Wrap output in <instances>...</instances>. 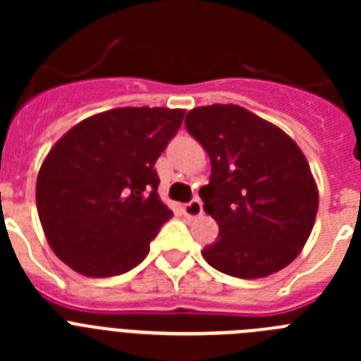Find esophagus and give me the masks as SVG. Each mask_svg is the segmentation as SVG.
Masks as SVG:
<instances>
[{"label": "esophagus", "mask_w": 361, "mask_h": 361, "mask_svg": "<svg viewBox=\"0 0 361 361\" xmlns=\"http://www.w3.org/2000/svg\"><path fill=\"white\" fill-rule=\"evenodd\" d=\"M183 209H184V215L193 219V216H199L200 213H202V202H200V199H193L191 202L184 204Z\"/></svg>", "instance_id": "34e87169"}]
</instances>
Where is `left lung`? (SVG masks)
Segmentation results:
<instances>
[{"mask_svg": "<svg viewBox=\"0 0 361 361\" xmlns=\"http://www.w3.org/2000/svg\"><path fill=\"white\" fill-rule=\"evenodd\" d=\"M184 124L212 161L209 184L199 195L219 238L204 247V260L247 280L289 266L318 212L317 183L298 145L238 104L193 108Z\"/></svg>", "mask_w": 361, "mask_h": 361, "instance_id": "left-lung-1", "label": "left lung"}]
</instances>
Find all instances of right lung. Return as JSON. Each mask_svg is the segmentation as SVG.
Returning <instances> with one entry per match:
<instances>
[{
  "label": "right lung",
  "instance_id": "obj_1",
  "mask_svg": "<svg viewBox=\"0 0 361 361\" xmlns=\"http://www.w3.org/2000/svg\"><path fill=\"white\" fill-rule=\"evenodd\" d=\"M180 108H114L75 124L37 173L36 204L59 260L90 279L142 262L171 209L159 199V155L178 132Z\"/></svg>",
  "mask_w": 361,
  "mask_h": 361
}]
</instances>
